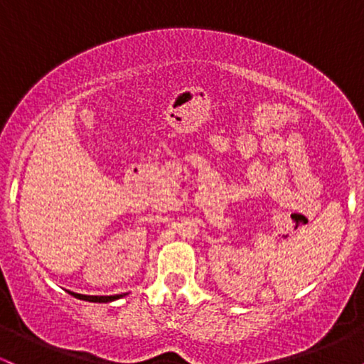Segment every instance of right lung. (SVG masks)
Returning a JSON list of instances; mask_svg holds the SVG:
<instances>
[{
  "label": "right lung",
  "instance_id": "obj_1",
  "mask_svg": "<svg viewBox=\"0 0 364 364\" xmlns=\"http://www.w3.org/2000/svg\"><path fill=\"white\" fill-rule=\"evenodd\" d=\"M68 294H72L73 298L82 299V301H89V303H111L116 301V299L123 298L124 294H114V296H87V294H78V292H72L68 291Z\"/></svg>",
  "mask_w": 364,
  "mask_h": 364
}]
</instances>
